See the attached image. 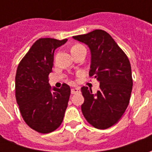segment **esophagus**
I'll use <instances>...</instances> for the list:
<instances>
[{
    "instance_id": "1",
    "label": "esophagus",
    "mask_w": 152,
    "mask_h": 152,
    "mask_svg": "<svg viewBox=\"0 0 152 152\" xmlns=\"http://www.w3.org/2000/svg\"><path fill=\"white\" fill-rule=\"evenodd\" d=\"M71 93H72V94L80 93V88H72V89H71Z\"/></svg>"
}]
</instances>
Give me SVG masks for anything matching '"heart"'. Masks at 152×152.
Instances as JSON below:
<instances>
[{"instance_id":"obj_1","label":"heart","mask_w":152,"mask_h":152,"mask_svg":"<svg viewBox=\"0 0 152 152\" xmlns=\"http://www.w3.org/2000/svg\"><path fill=\"white\" fill-rule=\"evenodd\" d=\"M82 46V45H78V44H76V45H74L72 47V49H71V51L73 50H76V49H77V48H79V47Z\"/></svg>"}]
</instances>
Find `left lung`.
I'll return each instance as SVG.
<instances>
[{
    "instance_id": "1",
    "label": "left lung",
    "mask_w": 152,
    "mask_h": 152,
    "mask_svg": "<svg viewBox=\"0 0 152 152\" xmlns=\"http://www.w3.org/2000/svg\"><path fill=\"white\" fill-rule=\"evenodd\" d=\"M86 44L91 54L89 76L100 84L99 90L83 86L81 111L96 129H106L116 124L127 108L133 88L129 60L113 38L102 30L73 37Z\"/></svg>"
}]
</instances>
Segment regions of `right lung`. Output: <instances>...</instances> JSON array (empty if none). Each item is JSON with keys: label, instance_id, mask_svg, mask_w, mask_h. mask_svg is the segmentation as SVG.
<instances>
[{"label": "right lung", "instance_id": "add662e5", "mask_svg": "<svg viewBox=\"0 0 152 152\" xmlns=\"http://www.w3.org/2000/svg\"><path fill=\"white\" fill-rule=\"evenodd\" d=\"M67 39L40 38L19 63L15 76V97L23 120L37 132L48 134L59 127L67 107L71 89L63 84L51 88L53 53Z\"/></svg>", "mask_w": 152, "mask_h": 152}]
</instances>
